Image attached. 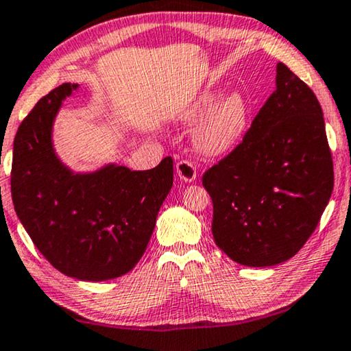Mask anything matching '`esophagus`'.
Wrapping results in <instances>:
<instances>
[{
    "instance_id": "1",
    "label": "esophagus",
    "mask_w": 351,
    "mask_h": 351,
    "mask_svg": "<svg viewBox=\"0 0 351 351\" xmlns=\"http://www.w3.org/2000/svg\"><path fill=\"white\" fill-rule=\"evenodd\" d=\"M176 171L179 179L183 182H193L197 177L196 166H194L190 160H180L179 163L176 165Z\"/></svg>"
}]
</instances>
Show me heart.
Segmentation results:
<instances>
[{
  "mask_svg": "<svg viewBox=\"0 0 351 351\" xmlns=\"http://www.w3.org/2000/svg\"><path fill=\"white\" fill-rule=\"evenodd\" d=\"M218 99V93L207 90L194 101L185 114L193 119L206 112ZM247 122V106L243 97L232 93L218 101L207 112L196 130V144L201 152L207 155H223L234 147L243 136Z\"/></svg>",
  "mask_w": 351,
  "mask_h": 351,
  "instance_id": "1",
  "label": "heart"
}]
</instances>
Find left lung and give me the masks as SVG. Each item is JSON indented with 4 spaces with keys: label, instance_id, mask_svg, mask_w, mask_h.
<instances>
[{
    "label": "left lung",
    "instance_id": "obj_1",
    "mask_svg": "<svg viewBox=\"0 0 351 351\" xmlns=\"http://www.w3.org/2000/svg\"><path fill=\"white\" fill-rule=\"evenodd\" d=\"M215 243L246 267L289 261L315 230L334 186L315 94L285 64L243 141L202 176Z\"/></svg>",
    "mask_w": 351,
    "mask_h": 351
}]
</instances>
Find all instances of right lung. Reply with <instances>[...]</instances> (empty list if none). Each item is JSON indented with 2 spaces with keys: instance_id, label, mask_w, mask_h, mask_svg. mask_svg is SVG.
Returning <instances> with one entry per match:
<instances>
[{
  "instance_id": "right-lung-1",
  "label": "right lung",
  "mask_w": 351,
  "mask_h": 351,
  "mask_svg": "<svg viewBox=\"0 0 351 351\" xmlns=\"http://www.w3.org/2000/svg\"><path fill=\"white\" fill-rule=\"evenodd\" d=\"M78 84L64 83L37 101L14 139L10 191L32 243L66 276L106 281L130 271L152 237L174 180L172 158L149 171L108 165L75 174L56 157L53 122Z\"/></svg>"
}]
</instances>
